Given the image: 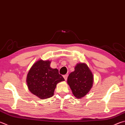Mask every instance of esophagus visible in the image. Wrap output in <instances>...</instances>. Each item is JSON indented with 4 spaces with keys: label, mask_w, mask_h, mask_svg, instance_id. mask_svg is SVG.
<instances>
[{
    "label": "esophagus",
    "mask_w": 125,
    "mask_h": 125,
    "mask_svg": "<svg viewBox=\"0 0 125 125\" xmlns=\"http://www.w3.org/2000/svg\"><path fill=\"white\" fill-rule=\"evenodd\" d=\"M63 78H64V80L66 81L67 79V78H68V75L66 74V75H63Z\"/></svg>",
    "instance_id": "obj_1"
}]
</instances>
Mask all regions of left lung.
I'll return each instance as SVG.
<instances>
[{
  "mask_svg": "<svg viewBox=\"0 0 125 125\" xmlns=\"http://www.w3.org/2000/svg\"><path fill=\"white\" fill-rule=\"evenodd\" d=\"M74 69L69 75L67 83L74 96L80 99L86 96L92 87L94 75L85 63H77Z\"/></svg>",
  "mask_w": 125,
  "mask_h": 125,
  "instance_id": "left-lung-1",
  "label": "left lung"
}]
</instances>
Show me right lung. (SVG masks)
<instances>
[{"label":"right lung","instance_id":"add662e5","mask_svg":"<svg viewBox=\"0 0 125 125\" xmlns=\"http://www.w3.org/2000/svg\"><path fill=\"white\" fill-rule=\"evenodd\" d=\"M51 61L40 60L34 63L29 70L26 83L31 94L42 99L53 96L58 83L64 81L58 70L50 67Z\"/></svg>","mask_w":125,"mask_h":125}]
</instances>
